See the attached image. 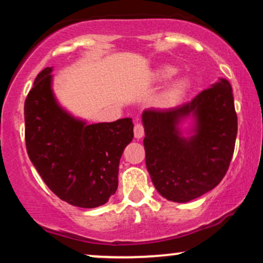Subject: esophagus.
Here are the masks:
<instances>
[{"mask_svg":"<svg viewBox=\"0 0 263 263\" xmlns=\"http://www.w3.org/2000/svg\"><path fill=\"white\" fill-rule=\"evenodd\" d=\"M134 134H135V138H137V140H140V138L143 137L144 127L141 125V123H136L134 127Z\"/></svg>","mask_w":263,"mask_h":263,"instance_id":"obj_1","label":"esophagus"}]
</instances>
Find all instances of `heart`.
Instances as JSON below:
<instances>
[{
	"label": "heart",
	"instance_id": "b5f03b06",
	"mask_svg": "<svg viewBox=\"0 0 263 263\" xmlns=\"http://www.w3.org/2000/svg\"><path fill=\"white\" fill-rule=\"evenodd\" d=\"M176 74H177V69L174 68V66L163 65L156 70L155 79L159 81L167 80V79H171V78L174 77ZM188 86H189V83L186 79H178L176 81H173V83L165 89V91L163 92L161 98L162 102L165 105H170L178 101L184 93H185L186 90H188Z\"/></svg>",
	"mask_w": 263,
	"mask_h": 263
}]
</instances>
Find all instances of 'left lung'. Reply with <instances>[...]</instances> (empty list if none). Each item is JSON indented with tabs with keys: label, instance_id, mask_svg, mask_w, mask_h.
I'll return each mask as SVG.
<instances>
[{
	"label": "left lung",
	"instance_id": "obj_1",
	"mask_svg": "<svg viewBox=\"0 0 263 263\" xmlns=\"http://www.w3.org/2000/svg\"><path fill=\"white\" fill-rule=\"evenodd\" d=\"M192 116L189 138L179 128ZM146 165L157 192L176 203H186L215 188L230 165L237 135L232 87L220 79L180 106L147 108L142 114Z\"/></svg>",
	"mask_w": 263,
	"mask_h": 263
}]
</instances>
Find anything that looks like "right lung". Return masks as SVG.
<instances>
[{"label":"right lung","instance_id":"add662e5","mask_svg":"<svg viewBox=\"0 0 263 263\" xmlns=\"http://www.w3.org/2000/svg\"><path fill=\"white\" fill-rule=\"evenodd\" d=\"M52 68L35 78L25 102L26 147L35 170L57 197L79 208L107 203L119 185L132 120L87 125L66 112L52 90Z\"/></svg>","mask_w":263,"mask_h":263}]
</instances>
